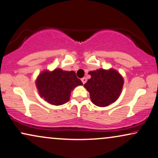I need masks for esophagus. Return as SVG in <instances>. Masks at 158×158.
I'll use <instances>...</instances> for the list:
<instances>
[{"mask_svg":"<svg viewBox=\"0 0 158 158\" xmlns=\"http://www.w3.org/2000/svg\"><path fill=\"white\" fill-rule=\"evenodd\" d=\"M81 81H82V83L85 85V84L87 82V78H85V77L82 78V79H81Z\"/></svg>","mask_w":158,"mask_h":158,"instance_id":"obj_1","label":"esophagus"}]
</instances>
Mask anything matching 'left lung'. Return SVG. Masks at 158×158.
<instances>
[{"mask_svg": "<svg viewBox=\"0 0 158 158\" xmlns=\"http://www.w3.org/2000/svg\"><path fill=\"white\" fill-rule=\"evenodd\" d=\"M91 78L84 87L89 92L92 103L106 107L115 102L121 93L123 79L117 71L100 69L89 71Z\"/></svg>", "mask_w": 158, "mask_h": 158, "instance_id": "1", "label": "left lung"}]
</instances>
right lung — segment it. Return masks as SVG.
<instances>
[{"instance_id": "right-lung-1", "label": "right lung", "mask_w": 158, "mask_h": 158, "mask_svg": "<svg viewBox=\"0 0 158 158\" xmlns=\"http://www.w3.org/2000/svg\"><path fill=\"white\" fill-rule=\"evenodd\" d=\"M82 85L74 71H63L60 69H56L52 71H44L36 79L40 96L54 106H60L68 102L71 91Z\"/></svg>"}]
</instances>
